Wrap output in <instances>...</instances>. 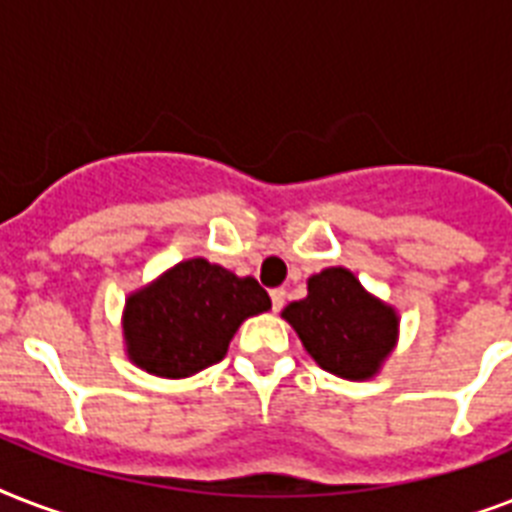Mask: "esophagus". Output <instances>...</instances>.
Listing matches in <instances>:
<instances>
[{
	"instance_id": "esophagus-1",
	"label": "esophagus",
	"mask_w": 512,
	"mask_h": 512,
	"mask_svg": "<svg viewBox=\"0 0 512 512\" xmlns=\"http://www.w3.org/2000/svg\"><path fill=\"white\" fill-rule=\"evenodd\" d=\"M284 297H287V292L284 289H271V303H273V311H281V305H284Z\"/></svg>"
}]
</instances>
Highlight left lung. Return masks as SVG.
<instances>
[{
    "instance_id": "8db88e82",
    "label": "left lung",
    "mask_w": 512,
    "mask_h": 512,
    "mask_svg": "<svg viewBox=\"0 0 512 512\" xmlns=\"http://www.w3.org/2000/svg\"><path fill=\"white\" fill-rule=\"evenodd\" d=\"M281 319L295 329L308 356L342 380H372L396 350L401 316L342 265L308 279V295Z\"/></svg>"
}]
</instances>
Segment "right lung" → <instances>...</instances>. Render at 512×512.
<instances>
[{
	"mask_svg": "<svg viewBox=\"0 0 512 512\" xmlns=\"http://www.w3.org/2000/svg\"><path fill=\"white\" fill-rule=\"evenodd\" d=\"M265 311L271 297L252 276L204 257L180 260L127 295L124 353L143 372L183 380L223 361L236 329Z\"/></svg>",
	"mask_w": 512,
	"mask_h": 512,
	"instance_id": "right-lung-1",
	"label": "right lung"
}]
</instances>
